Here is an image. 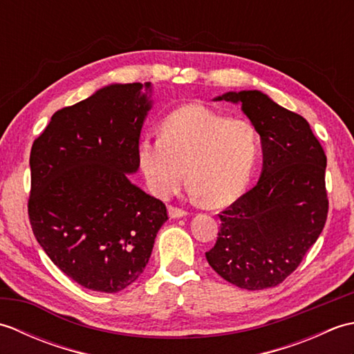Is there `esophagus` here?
<instances>
[{"label":"esophagus","instance_id":"obj_1","mask_svg":"<svg viewBox=\"0 0 354 354\" xmlns=\"http://www.w3.org/2000/svg\"><path fill=\"white\" fill-rule=\"evenodd\" d=\"M187 214H189V212H185V209H183V208L175 207V205L169 207V216L171 217V219H178V217H184Z\"/></svg>","mask_w":354,"mask_h":354}]
</instances>
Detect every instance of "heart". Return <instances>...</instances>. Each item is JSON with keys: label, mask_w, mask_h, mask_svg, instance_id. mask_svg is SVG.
<instances>
[{"label": "heart", "mask_w": 354, "mask_h": 354, "mask_svg": "<svg viewBox=\"0 0 354 354\" xmlns=\"http://www.w3.org/2000/svg\"><path fill=\"white\" fill-rule=\"evenodd\" d=\"M260 149L255 126L204 104H185L164 118L160 138L146 137L138 162L155 194L167 198L185 179L208 207L230 205L242 196Z\"/></svg>", "instance_id": "1"}]
</instances>
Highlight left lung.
I'll return each instance as SVG.
<instances>
[{"label":"left lung","instance_id":"obj_1","mask_svg":"<svg viewBox=\"0 0 354 354\" xmlns=\"http://www.w3.org/2000/svg\"><path fill=\"white\" fill-rule=\"evenodd\" d=\"M261 137L263 171L250 192L221 212L205 257L223 280L261 290L283 283L317 242L328 213L324 149L306 118L260 91L227 93Z\"/></svg>","mask_w":354,"mask_h":354}]
</instances>
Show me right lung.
Instances as JSON below:
<instances>
[{
    "instance_id": "obj_1",
    "label": "right lung",
    "mask_w": 354,
    "mask_h": 354,
    "mask_svg": "<svg viewBox=\"0 0 354 354\" xmlns=\"http://www.w3.org/2000/svg\"><path fill=\"white\" fill-rule=\"evenodd\" d=\"M141 88L111 85L59 109L30 152L33 234L64 274L97 292H120L137 280L169 219L162 202L127 178L138 170L150 109Z\"/></svg>"
}]
</instances>
